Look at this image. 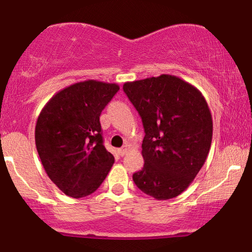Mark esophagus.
<instances>
[{"mask_svg": "<svg viewBox=\"0 0 252 252\" xmlns=\"http://www.w3.org/2000/svg\"><path fill=\"white\" fill-rule=\"evenodd\" d=\"M127 151H129V146H127V145H125V146L120 148L119 153H120V155H121V157H123V155H126L127 153Z\"/></svg>", "mask_w": 252, "mask_h": 252, "instance_id": "esophagus-1", "label": "esophagus"}]
</instances>
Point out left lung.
<instances>
[{
  "instance_id": "left-lung-1",
  "label": "left lung",
  "mask_w": 252,
  "mask_h": 252,
  "mask_svg": "<svg viewBox=\"0 0 252 252\" xmlns=\"http://www.w3.org/2000/svg\"><path fill=\"white\" fill-rule=\"evenodd\" d=\"M123 90L141 116L144 168L138 189L157 200L178 196L203 166L212 140V116L201 91L178 76L126 82Z\"/></svg>"
}]
</instances>
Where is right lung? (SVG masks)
Wrapping results in <instances>:
<instances>
[{
  "label": "right lung",
  "mask_w": 252,
  "mask_h": 252,
  "mask_svg": "<svg viewBox=\"0 0 252 252\" xmlns=\"http://www.w3.org/2000/svg\"><path fill=\"white\" fill-rule=\"evenodd\" d=\"M119 90L116 83L82 81L57 92L42 108L36 150L48 177L66 195H90L114 164L102 144L99 116Z\"/></svg>",
  "instance_id": "obj_1"
}]
</instances>
